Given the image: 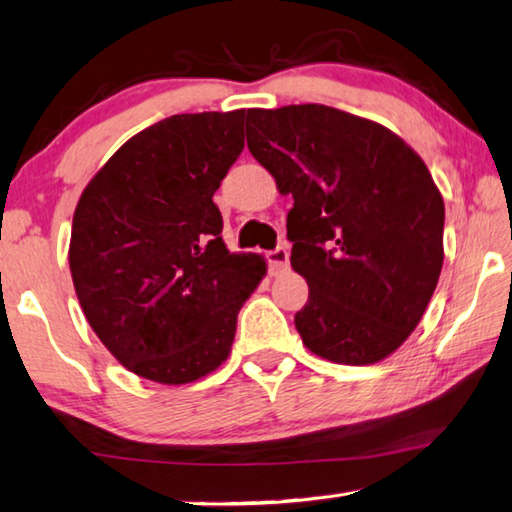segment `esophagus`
<instances>
[{
  "label": "esophagus",
  "mask_w": 512,
  "mask_h": 512,
  "mask_svg": "<svg viewBox=\"0 0 512 512\" xmlns=\"http://www.w3.org/2000/svg\"><path fill=\"white\" fill-rule=\"evenodd\" d=\"M266 262H268V271H271V275L287 271V268H289V248L287 246H277L275 250H271V253L266 255Z\"/></svg>",
  "instance_id": "1"
}]
</instances>
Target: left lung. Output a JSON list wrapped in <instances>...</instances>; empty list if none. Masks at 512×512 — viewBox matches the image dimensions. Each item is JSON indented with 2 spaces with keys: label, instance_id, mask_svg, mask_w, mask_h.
<instances>
[{
  "label": "left lung",
  "instance_id": "left-lung-1",
  "mask_svg": "<svg viewBox=\"0 0 512 512\" xmlns=\"http://www.w3.org/2000/svg\"><path fill=\"white\" fill-rule=\"evenodd\" d=\"M246 140L293 196L291 266L309 284L302 343L345 366L386 359L443 268L445 203L427 164L381 124L320 103L248 110Z\"/></svg>",
  "mask_w": 512,
  "mask_h": 512
}]
</instances>
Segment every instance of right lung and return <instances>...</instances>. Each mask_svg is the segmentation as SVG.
Segmentation results:
<instances>
[{
  "label": "right lung",
  "mask_w": 512,
  "mask_h": 512,
  "mask_svg": "<svg viewBox=\"0 0 512 512\" xmlns=\"http://www.w3.org/2000/svg\"><path fill=\"white\" fill-rule=\"evenodd\" d=\"M246 110L173 115L131 137L83 189L69 271L101 343L135 375L189 384L228 359L266 275L223 244L212 201L244 151Z\"/></svg>",
  "instance_id": "1"
}]
</instances>
